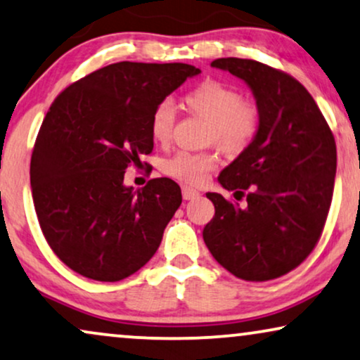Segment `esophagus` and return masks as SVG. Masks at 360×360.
Masks as SVG:
<instances>
[{"label": "esophagus", "instance_id": "34e87169", "mask_svg": "<svg viewBox=\"0 0 360 360\" xmlns=\"http://www.w3.org/2000/svg\"><path fill=\"white\" fill-rule=\"evenodd\" d=\"M183 198H184V200L195 199V198H199V193L193 188H188V186H184V188H183Z\"/></svg>", "mask_w": 360, "mask_h": 360}]
</instances>
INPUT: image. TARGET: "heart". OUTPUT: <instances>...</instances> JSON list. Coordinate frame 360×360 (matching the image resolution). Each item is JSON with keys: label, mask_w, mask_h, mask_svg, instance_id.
I'll list each match as a JSON object with an SVG mask.
<instances>
[{"label": "heart", "mask_w": 360, "mask_h": 360, "mask_svg": "<svg viewBox=\"0 0 360 360\" xmlns=\"http://www.w3.org/2000/svg\"><path fill=\"white\" fill-rule=\"evenodd\" d=\"M184 107L209 123L207 140L227 155H238L250 145L260 124V112L250 100H242V94L232 85L207 80L191 90L183 98ZM174 110L169 102H162L153 110L150 130L153 140H169ZM217 166V158L210 153H176L165 162V171L188 184L204 183Z\"/></svg>", "instance_id": "heart-1"}]
</instances>
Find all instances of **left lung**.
I'll list each match as a JSON object with an SVG mask.
<instances>
[{"label":"left lung","instance_id":"left-lung-1","mask_svg":"<svg viewBox=\"0 0 360 360\" xmlns=\"http://www.w3.org/2000/svg\"><path fill=\"white\" fill-rule=\"evenodd\" d=\"M210 65L247 84L260 124L217 177L237 202L205 194L215 215L204 227V242L237 278L273 280L298 266L319 240L333 199L336 143L314 98L291 75L237 57Z\"/></svg>","mask_w":360,"mask_h":360}]
</instances>
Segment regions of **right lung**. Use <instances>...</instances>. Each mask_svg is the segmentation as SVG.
Returning a JSON list of instances; mask_svg holds the SVG:
<instances>
[{
  "label": "right lung",
  "mask_w": 360,
  "mask_h": 360,
  "mask_svg": "<svg viewBox=\"0 0 360 360\" xmlns=\"http://www.w3.org/2000/svg\"><path fill=\"white\" fill-rule=\"evenodd\" d=\"M200 70L117 62L77 80L51 105L31 158L32 200L47 243L70 270L120 281L145 266L183 202L167 177L124 186L153 151L151 113Z\"/></svg>",
  "instance_id": "obj_1"
}]
</instances>
